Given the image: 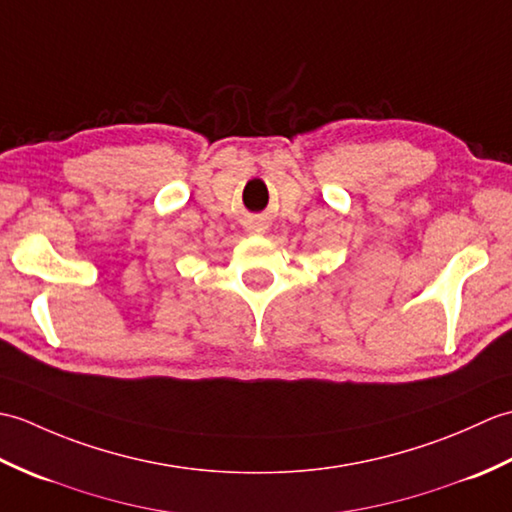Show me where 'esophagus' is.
<instances>
[{
    "label": "esophagus",
    "mask_w": 512,
    "mask_h": 512,
    "mask_svg": "<svg viewBox=\"0 0 512 512\" xmlns=\"http://www.w3.org/2000/svg\"><path fill=\"white\" fill-rule=\"evenodd\" d=\"M266 222L262 220V217H250V220L246 222V231L248 233H264L266 231Z\"/></svg>",
    "instance_id": "34e87169"
}]
</instances>
